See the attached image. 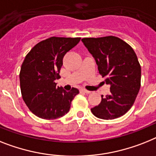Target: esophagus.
<instances>
[{"label":"esophagus","mask_w":156,"mask_h":156,"mask_svg":"<svg viewBox=\"0 0 156 156\" xmlns=\"http://www.w3.org/2000/svg\"><path fill=\"white\" fill-rule=\"evenodd\" d=\"M80 92H83V93H86V94L91 93V92H90V91H87V90L83 89V88H82V89H80Z\"/></svg>","instance_id":"34e87169"}]
</instances>
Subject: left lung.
Returning a JSON list of instances; mask_svg holds the SVG:
<instances>
[{"label":"left lung","mask_w":156,"mask_h":156,"mask_svg":"<svg viewBox=\"0 0 156 156\" xmlns=\"http://www.w3.org/2000/svg\"><path fill=\"white\" fill-rule=\"evenodd\" d=\"M81 41L110 85V94L101 96L100 104L91 109L92 114L103 119L122 116L132 108L140 88L141 67L136 54L129 44L112 36Z\"/></svg>","instance_id":"left-lung-1"}]
</instances>
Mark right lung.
Listing matches in <instances>:
<instances>
[{
    "instance_id": "obj_1",
    "label": "right lung",
    "mask_w": 156,
    "mask_h": 156,
    "mask_svg": "<svg viewBox=\"0 0 156 156\" xmlns=\"http://www.w3.org/2000/svg\"><path fill=\"white\" fill-rule=\"evenodd\" d=\"M80 41V37H50L36 44L24 58L20 73V90L24 103L37 116L54 119L69 112L79 90L73 87L67 92L56 87L55 80L60 78L64 55Z\"/></svg>"
}]
</instances>
